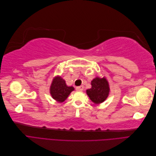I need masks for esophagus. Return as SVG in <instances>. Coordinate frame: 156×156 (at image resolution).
<instances>
[{
  "mask_svg": "<svg viewBox=\"0 0 156 156\" xmlns=\"http://www.w3.org/2000/svg\"><path fill=\"white\" fill-rule=\"evenodd\" d=\"M83 88H84L83 86L77 87H76V90H77V91H82L83 90Z\"/></svg>",
  "mask_w": 156,
  "mask_h": 156,
  "instance_id": "esophagus-1",
  "label": "esophagus"
}]
</instances>
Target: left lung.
I'll list each match as a JSON object with an SVG mask.
<instances>
[{"instance_id": "1", "label": "left lung", "mask_w": 156, "mask_h": 156, "mask_svg": "<svg viewBox=\"0 0 156 156\" xmlns=\"http://www.w3.org/2000/svg\"><path fill=\"white\" fill-rule=\"evenodd\" d=\"M92 87L86 92L90 100L95 104H100L106 100L110 92L109 84L107 79L96 77L91 81Z\"/></svg>"}]
</instances>
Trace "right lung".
<instances>
[{
  "label": "right lung",
  "mask_w": 156,
  "mask_h": 156,
  "mask_svg": "<svg viewBox=\"0 0 156 156\" xmlns=\"http://www.w3.org/2000/svg\"><path fill=\"white\" fill-rule=\"evenodd\" d=\"M73 87H68L65 80L59 75L53 78L51 84L49 91L51 97L59 103L64 101L70 93L74 90Z\"/></svg>",
  "instance_id": "add662e5"
}]
</instances>
